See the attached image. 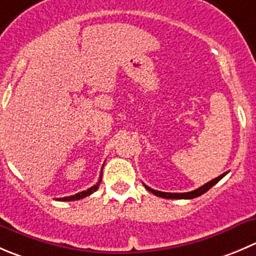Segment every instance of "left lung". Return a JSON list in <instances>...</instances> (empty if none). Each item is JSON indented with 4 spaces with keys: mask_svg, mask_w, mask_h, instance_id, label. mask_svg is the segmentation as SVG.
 I'll list each match as a JSON object with an SVG mask.
<instances>
[{
    "mask_svg": "<svg viewBox=\"0 0 256 256\" xmlns=\"http://www.w3.org/2000/svg\"><path fill=\"white\" fill-rule=\"evenodd\" d=\"M226 174L228 172L222 174V175L218 176V178H212V181L206 182L205 185L200 186V188H196V190L188 191V192H162V191H158V190H154V188H148V186L145 185V184H144V186H145L146 190H148L150 192H152L154 195L164 198V199H194V198H198V196H200V195L205 194V192H206L208 190H210V188H212L215 184L219 182V181L222 180V178H224Z\"/></svg>",
    "mask_w": 256,
    "mask_h": 256,
    "instance_id": "obj_1",
    "label": "left lung"
}]
</instances>
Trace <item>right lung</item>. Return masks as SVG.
<instances>
[{
    "label": "right lung",
    "instance_id": "add662e5",
    "mask_svg": "<svg viewBox=\"0 0 256 256\" xmlns=\"http://www.w3.org/2000/svg\"><path fill=\"white\" fill-rule=\"evenodd\" d=\"M102 170H101V175H100V178H98V181L96 182V185L91 186L90 188H88V190L85 191H81V192H78V194L75 195H71V196H66V198H58V202H75V200H80V199H84V198L88 196V195H91L92 192H95L96 190L98 188V186H100L101 184V180H102Z\"/></svg>",
    "mask_w": 256,
    "mask_h": 256
}]
</instances>
